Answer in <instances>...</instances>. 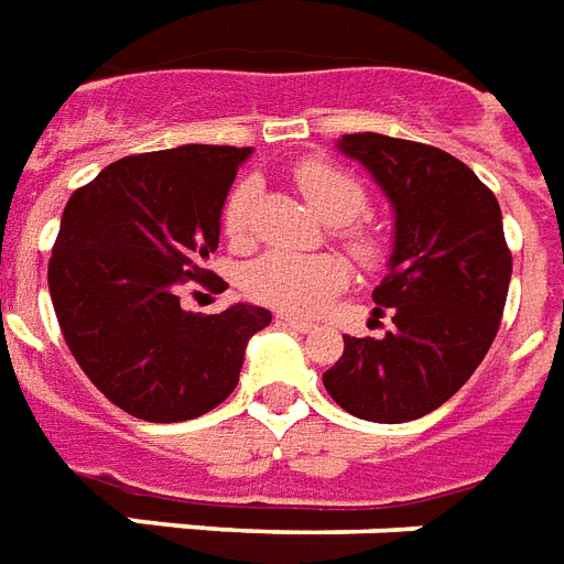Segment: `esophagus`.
Wrapping results in <instances>:
<instances>
[{"label":"esophagus","instance_id":"1","mask_svg":"<svg viewBox=\"0 0 564 564\" xmlns=\"http://www.w3.org/2000/svg\"><path fill=\"white\" fill-rule=\"evenodd\" d=\"M278 325H281V328H290V330H299V334H307V330L313 328L311 322H304V319H295V316H278Z\"/></svg>","mask_w":564,"mask_h":564}]
</instances>
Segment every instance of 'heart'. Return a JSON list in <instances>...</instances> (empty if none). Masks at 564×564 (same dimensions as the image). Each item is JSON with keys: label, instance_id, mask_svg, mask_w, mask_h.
I'll use <instances>...</instances> for the list:
<instances>
[{"label": "heart", "instance_id": "obj_1", "mask_svg": "<svg viewBox=\"0 0 564 564\" xmlns=\"http://www.w3.org/2000/svg\"><path fill=\"white\" fill-rule=\"evenodd\" d=\"M295 186L322 221L343 225L339 236L360 263L376 265L381 260L384 253L381 239L364 227L349 225L367 209V192L358 180H351L349 174H343L339 167L322 159H307L295 167ZM257 195H260L257 180H242L227 197L221 227L234 248L251 245ZM349 263L337 253L269 251L245 269L242 286L253 301H260L272 311L290 313V316H313L325 311L328 301L349 286Z\"/></svg>", "mask_w": 564, "mask_h": 564}]
</instances>
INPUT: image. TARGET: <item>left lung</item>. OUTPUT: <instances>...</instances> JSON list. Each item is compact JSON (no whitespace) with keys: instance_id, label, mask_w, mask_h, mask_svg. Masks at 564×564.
Listing matches in <instances>:
<instances>
[{"instance_id":"obj_1","label":"left lung","mask_w":564,"mask_h":564,"mask_svg":"<svg viewBox=\"0 0 564 564\" xmlns=\"http://www.w3.org/2000/svg\"><path fill=\"white\" fill-rule=\"evenodd\" d=\"M387 195L397 225L376 316L384 337H343L322 384L343 411L408 423L455 397L491 349L509 295L511 251L497 197L462 159L378 132L343 135Z\"/></svg>"}]
</instances>
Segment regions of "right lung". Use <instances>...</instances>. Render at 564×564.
Wrapping results in <instances>:
<instances>
[{
	"label": "right lung",
	"instance_id": "obj_1",
	"mask_svg": "<svg viewBox=\"0 0 564 564\" xmlns=\"http://www.w3.org/2000/svg\"><path fill=\"white\" fill-rule=\"evenodd\" d=\"M251 148L183 144L123 156L73 192L50 257L67 349L102 397L148 423H183L234 393L248 339L272 322L253 304L183 311L209 281L221 209Z\"/></svg>",
	"mask_w": 564,
	"mask_h": 564
}]
</instances>
